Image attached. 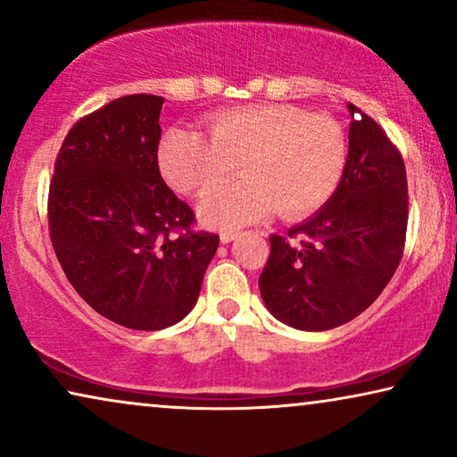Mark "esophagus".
I'll return each instance as SVG.
<instances>
[{"mask_svg": "<svg viewBox=\"0 0 457 457\" xmlns=\"http://www.w3.org/2000/svg\"><path fill=\"white\" fill-rule=\"evenodd\" d=\"M237 237H241V233H237V230H222L220 241L222 243H230V241H235Z\"/></svg>", "mask_w": 457, "mask_h": 457, "instance_id": "34e87169", "label": "esophagus"}]
</instances>
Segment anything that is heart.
Here are the masks:
<instances>
[{"instance_id":"obj_1","label":"heart","mask_w":457,"mask_h":457,"mask_svg":"<svg viewBox=\"0 0 457 457\" xmlns=\"http://www.w3.org/2000/svg\"><path fill=\"white\" fill-rule=\"evenodd\" d=\"M210 137L172 129L160 143V168L168 183L202 193L228 177L243 179L202 197L199 218L212 228H241L274 212L308 216L333 197L347 164V135L330 116L289 104L245 105L210 120Z\"/></svg>"}]
</instances>
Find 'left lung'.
<instances>
[{
	"label": "left lung",
	"mask_w": 457,
	"mask_h": 457,
	"mask_svg": "<svg viewBox=\"0 0 457 457\" xmlns=\"http://www.w3.org/2000/svg\"><path fill=\"white\" fill-rule=\"evenodd\" d=\"M349 152L333 197L270 237L260 293L270 314L297 330H328L360 316L395 274L408 228L405 166L385 130L347 104Z\"/></svg>",
	"instance_id": "1"
}]
</instances>
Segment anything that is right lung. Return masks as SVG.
Here are the masks:
<instances>
[{"label":"right lung","instance_id":"add662e5","mask_svg":"<svg viewBox=\"0 0 457 457\" xmlns=\"http://www.w3.org/2000/svg\"><path fill=\"white\" fill-rule=\"evenodd\" d=\"M162 104L141 93L80 118L49 185V235L66 278L97 314L135 330L189 314L220 241L193 233V210L162 179Z\"/></svg>","mask_w":457,"mask_h":457}]
</instances>
